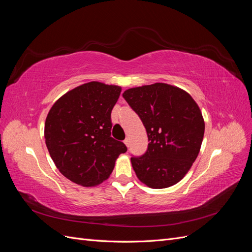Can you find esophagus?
Returning <instances> with one entry per match:
<instances>
[{"label": "esophagus", "instance_id": "esophagus-1", "mask_svg": "<svg viewBox=\"0 0 252 252\" xmlns=\"http://www.w3.org/2000/svg\"><path fill=\"white\" fill-rule=\"evenodd\" d=\"M124 143H125L126 146L128 147V146H129V139H128V138H126V139L124 140Z\"/></svg>", "mask_w": 252, "mask_h": 252}]
</instances>
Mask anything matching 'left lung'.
<instances>
[{"label":"left lung","mask_w":252,"mask_h":252,"mask_svg":"<svg viewBox=\"0 0 252 252\" xmlns=\"http://www.w3.org/2000/svg\"><path fill=\"white\" fill-rule=\"evenodd\" d=\"M123 97L146 128L148 148L131 164L139 180L150 188L177 184L199 155L205 124L202 112L186 91L168 84L126 90Z\"/></svg>","instance_id":"obj_1"}]
</instances>
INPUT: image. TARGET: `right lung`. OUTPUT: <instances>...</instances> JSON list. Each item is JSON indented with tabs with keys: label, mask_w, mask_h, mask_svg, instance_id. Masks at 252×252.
Returning a JSON list of instances; mask_svg holds the SVG:
<instances>
[{
	"label": "right lung",
	"mask_w": 252,
	"mask_h": 252,
	"mask_svg": "<svg viewBox=\"0 0 252 252\" xmlns=\"http://www.w3.org/2000/svg\"><path fill=\"white\" fill-rule=\"evenodd\" d=\"M121 87L89 82L68 91L53 104L45 122L49 155L65 178L85 187L101 184L116 159L127 151L111 138V110Z\"/></svg>",
	"instance_id": "obj_1"
}]
</instances>
